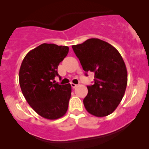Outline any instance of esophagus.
<instances>
[{
    "label": "esophagus",
    "mask_w": 149,
    "mask_h": 149,
    "mask_svg": "<svg viewBox=\"0 0 149 149\" xmlns=\"http://www.w3.org/2000/svg\"><path fill=\"white\" fill-rule=\"evenodd\" d=\"M71 86H72V88H75L76 86H77V84H73V83H71Z\"/></svg>",
    "instance_id": "obj_1"
}]
</instances>
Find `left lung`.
Here are the masks:
<instances>
[{"instance_id": "8db88e82", "label": "left lung", "mask_w": 149, "mask_h": 149, "mask_svg": "<svg viewBox=\"0 0 149 149\" xmlns=\"http://www.w3.org/2000/svg\"><path fill=\"white\" fill-rule=\"evenodd\" d=\"M72 48L83 69L95 73L94 84L87 86L84 99L85 108L95 116L110 115L120 104L127 86V69L122 56L113 45L94 38Z\"/></svg>"}]
</instances>
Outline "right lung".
<instances>
[{"mask_svg": "<svg viewBox=\"0 0 149 149\" xmlns=\"http://www.w3.org/2000/svg\"><path fill=\"white\" fill-rule=\"evenodd\" d=\"M68 53V47L40 45L29 51L19 70V84L26 101L39 116L57 119L66 113L71 98L70 84H54L57 68Z\"/></svg>", "mask_w": 149, "mask_h": 149, "instance_id": "right-lung-1", "label": "right lung"}]
</instances>
